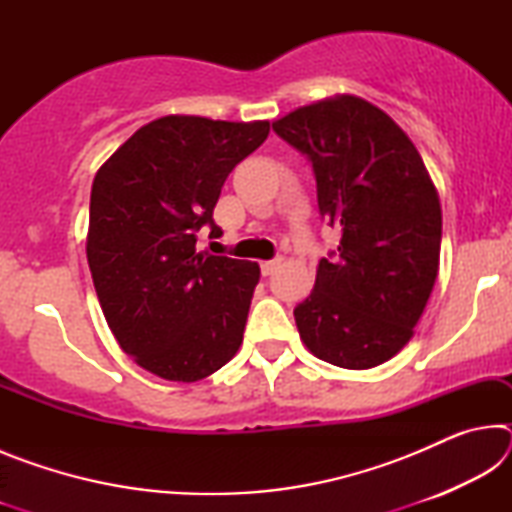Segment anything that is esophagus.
<instances>
[{
	"instance_id": "esophagus-1",
	"label": "esophagus",
	"mask_w": 512,
	"mask_h": 512,
	"mask_svg": "<svg viewBox=\"0 0 512 512\" xmlns=\"http://www.w3.org/2000/svg\"><path fill=\"white\" fill-rule=\"evenodd\" d=\"M259 266H262V275H273L275 268L280 266V259H268V262H262Z\"/></svg>"
}]
</instances>
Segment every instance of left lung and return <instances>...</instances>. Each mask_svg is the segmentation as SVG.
Masks as SVG:
<instances>
[{
    "label": "left lung",
    "instance_id": "left-lung-1",
    "mask_svg": "<svg viewBox=\"0 0 512 512\" xmlns=\"http://www.w3.org/2000/svg\"><path fill=\"white\" fill-rule=\"evenodd\" d=\"M273 131L307 155L318 212L341 228L314 291L293 309L300 339L332 366L375 368L409 343L436 282V187L402 128L359 97L298 108Z\"/></svg>",
    "mask_w": 512,
    "mask_h": 512
}]
</instances>
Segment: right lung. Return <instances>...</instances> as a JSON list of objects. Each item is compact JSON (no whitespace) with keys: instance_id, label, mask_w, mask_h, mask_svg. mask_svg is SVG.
<instances>
[{"instance_id":"add662e5","label":"right lung","mask_w":512,"mask_h":512,"mask_svg":"<svg viewBox=\"0 0 512 512\" xmlns=\"http://www.w3.org/2000/svg\"><path fill=\"white\" fill-rule=\"evenodd\" d=\"M268 121L162 117L97 171L88 264L103 316L137 366L198 381L235 357L259 282L246 259L196 253L225 178L264 144Z\"/></svg>"}]
</instances>
